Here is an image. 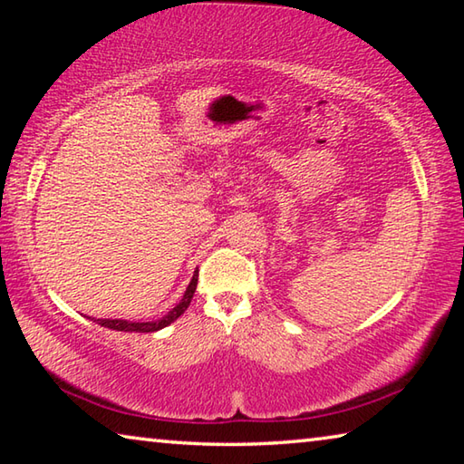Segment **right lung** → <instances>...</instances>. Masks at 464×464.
<instances>
[{
	"label": "right lung",
	"mask_w": 464,
	"mask_h": 464,
	"mask_svg": "<svg viewBox=\"0 0 464 464\" xmlns=\"http://www.w3.org/2000/svg\"><path fill=\"white\" fill-rule=\"evenodd\" d=\"M194 290H196V282H194V278H192V282H190V286H188V290H186V295H184V298H182V303L178 304V307L174 309V311H169L166 317H163L161 321H153V324H129V321H102V325H108V327H114V329H121V332H157V329H163V327H168L169 324H174V321L179 317V315H184V311L190 307V301H192V296H194Z\"/></svg>",
	"instance_id": "add662e5"
}]
</instances>
